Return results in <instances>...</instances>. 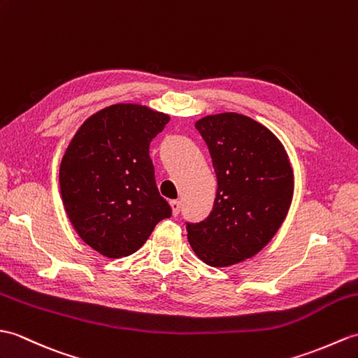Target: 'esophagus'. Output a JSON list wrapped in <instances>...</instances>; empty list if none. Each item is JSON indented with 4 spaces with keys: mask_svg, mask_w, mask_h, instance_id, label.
I'll return each mask as SVG.
<instances>
[{
    "mask_svg": "<svg viewBox=\"0 0 358 358\" xmlns=\"http://www.w3.org/2000/svg\"><path fill=\"white\" fill-rule=\"evenodd\" d=\"M171 207H172V215H173V217H178V215H180V207H181L178 199H172Z\"/></svg>",
    "mask_w": 358,
    "mask_h": 358,
    "instance_id": "esophagus-1",
    "label": "esophagus"
}]
</instances>
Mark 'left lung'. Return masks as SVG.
Here are the masks:
<instances>
[{"label": "left lung", "instance_id": "obj_1", "mask_svg": "<svg viewBox=\"0 0 358 358\" xmlns=\"http://www.w3.org/2000/svg\"><path fill=\"white\" fill-rule=\"evenodd\" d=\"M195 128L209 148L217 198L209 217L186 222L195 255L227 267L268 244L293 196V171L280 141L261 123L236 113L207 115Z\"/></svg>", "mask_w": 358, "mask_h": 358}]
</instances>
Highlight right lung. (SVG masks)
<instances>
[{"instance_id": "obj_1", "label": "right lung", "mask_w": 358, "mask_h": 358, "mask_svg": "<svg viewBox=\"0 0 358 358\" xmlns=\"http://www.w3.org/2000/svg\"><path fill=\"white\" fill-rule=\"evenodd\" d=\"M169 115L117 103L91 115L65 151L59 171L66 215L79 236L106 257L129 256L157 222L171 218L160 195L149 145Z\"/></svg>"}]
</instances>
